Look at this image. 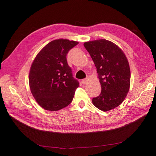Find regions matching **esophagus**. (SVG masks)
I'll return each mask as SVG.
<instances>
[{
    "label": "esophagus",
    "mask_w": 156,
    "mask_h": 156,
    "mask_svg": "<svg viewBox=\"0 0 156 156\" xmlns=\"http://www.w3.org/2000/svg\"><path fill=\"white\" fill-rule=\"evenodd\" d=\"M88 81H89V77H87L86 79H84L82 80V83H83V84H87V83H88Z\"/></svg>",
    "instance_id": "obj_1"
}]
</instances>
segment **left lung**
I'll return each instance as SVG.
<instances>
[{
  "label": "left lung",
  "instance_id": "1",
  "mask_svg": "<svg viewBox=\"0 0 156 156\" xmlns=\"http://www.w3.org/2000/svg\"><path fill=\"white\" fill-rule=\"evenodd\" d=\"M97 69L101 87L100 96L94 98V105L108 111L124 101L130 87L129 64L124 51L112 41L100 39L84 42Z\"/></svg>",
  "mask_w": 156,
  "mask_h": 156
}]
</instances>
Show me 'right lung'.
Listing matches in <instances>:
<instances>
[{
  "mask_svg": "<svg viewBox=\"0 0 156 156\" xmlns=\"http://www.w3.org/2000/svg\"><path fill=\"white\" fill-rule=\"evenodd\" d=\"M79 44L67 39L51 41L35 57L30 69L31 93L44 109L56 111L69 105L79 83L67 62L68 51Z\"/></svg>",
  "mask_w": 156,
  "mask_h": 156,
  "instance_id": "obj_1",
  "label": "right lung"
}]
</instances>
